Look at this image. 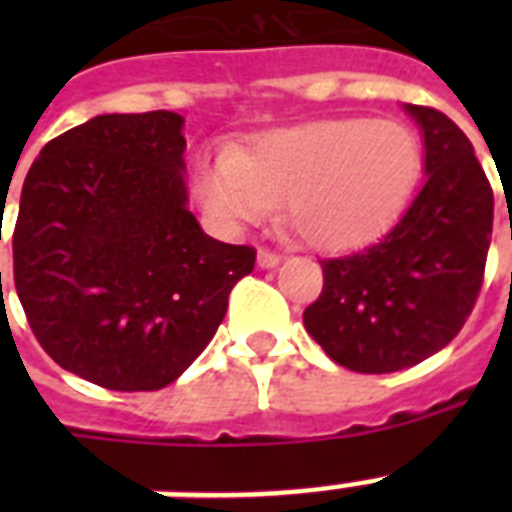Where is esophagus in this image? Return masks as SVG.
<instances>
[{
	"label": "esophagus",
	"mask_w": 512,
	"mask_h": 512,
	"mask_svg": "<svg viewBox=\"0 0 512 512\" xmlns=\"http://www.w3.org/2000/svg\"><path fill=\"white\" fill-rule=\"evenodd\" d=\"M279 260L281 257L276 255V252H271V249H260V252H257V263H260V268H276Z\"/></svg>",
	"instance_id": "1"
}]
</instances>
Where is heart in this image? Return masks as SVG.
<instances>
[{"mask_svg": "<svg viewBox=\"0 0 512 512\" xmlns=\"http://www.w3.org/2000/svg\"><path fill=\"white\" fill-rule=\"evenodd\" d=\"M422 170L417 132L393 119H324L273 130L239 154L223 148L196 167V193L217 223L284 220L311 247H358L388 231Z\"/></svg>", "mask_w": 512, "mask_h": 512, "instance_id": "obj_1", "label": "heart"}]
</instances>
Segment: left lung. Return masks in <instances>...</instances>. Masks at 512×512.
Masks as SVG:
<instances>
[{
    "label": "left lung",
    "mask_w": 512,
    "mask_h": 512,
    "mask_svg": "<svg viewBox=\"0 0 512 512\" xmlns=\"http://www.w3.org/2000/svg\"><path fill=\"white\" fill-rule=\"evenodd\" d=\"M425 138V185L377 244L321 260L308 335L345 369L401 372L457 337L484 284L494 193L473 143L446 114L406 106Z\"/></svg>",
    "instance_id": "obj_1"
}]
</instances>
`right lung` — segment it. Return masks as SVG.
<instances>
[{
  "mask_svg": "<svg viewBox=\"0 0 512 512\" xmlns=\"http://www.w3.org/2000/svg\"><path fill=\"white\" fill-rule=\"evenodd\" d=\"M183 116L103 114L42 148L20 193L12 279L47 356L108 390H159L196 361L255 249L185 207Z\"/></svg>",
  "mask_w": 512,
  "mask_h": 512,
  "instance_id": "right-lung-1",
  "label": "right lung"
}]
</instances>
